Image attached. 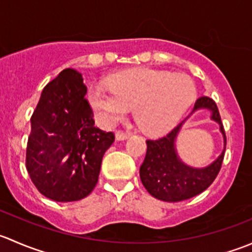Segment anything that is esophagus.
Segmentation results:
<instances>
[{"label":"esophagus","mask_w":252,"mask_h":252,"mask_svg":"<svg viewBox=\"0 0 252 252\" xmlns=\"http://www.w3.org/2000/svg\"><path fill=\"white\" fill-rule=\"evenodd\" d=\"M129 138V134L123 133V131H117L116 133V139L117 140H126Z\"/></svg>","instance_id":"esophagus-1"}]
</instances>
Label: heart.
<instances>
[{"label":"heart","instance_id":"1","mask_svg":"<svg viewBox=\"0 0 252 252\" xmlns=\"http://www.w3.org/2000/svg\"><path fill=\"white\" fill-rule=\"evenodd\" d=\"M196 98V86L180 73L136 68L108 79V86L94 85L89 100L103 126H113L130 107L141 129L149 134L171 130Z\"/></svg>","mask_w":252,"mask_h":252}]
</instances>
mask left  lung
<instances>
[{
    "label": "left lung",
    "instance_id": "1",
    "mask_svg": "<svg viewBox=\"0 0 252 252\" xmlns=\"http://www.w3.org/2000/svg\"><path fill=\"white\" fill-rule=\"evenodd\" d=\"M201 108L210 111L211 119L220 124L225 145L227 139L224 128L216 102L207 96L199 97L191 114ZM188 118L178 124L166 136L156 140H146L147 151L140 167V179L147 191L162 201L178 202L201 194L212 184L222 167L225 147L220 157L205 168H192L180 161L175 151V139Z\"/></svg>",
    "mask_w": 252,
    "mask_h": 252
}]
</instances>
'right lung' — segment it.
Instances as JSON below:
<instances>
[{
	"instance_id": "add662e5",
	"label": "right lung",
	"mask_w": 252,
	"mask_h": 252,
	"mask_svg": "<svg viewBox=\"0 0 252 252\" xmlns=\"http://www.w3.org/2000/svg\"><path fill=\"white\" fill-rule=\"evenodd\" d=\"M83 77L72 68L47 84L32 113L27 171L36 189L57 202L78 201L96 187L114 134L95 126Z\"/></svg>"
}]
</instances>
